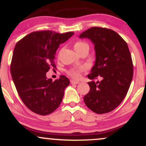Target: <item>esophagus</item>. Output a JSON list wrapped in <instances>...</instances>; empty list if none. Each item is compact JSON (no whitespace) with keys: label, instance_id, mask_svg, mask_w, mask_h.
Instances as JSON below:
<instances>
[{"label":"esophagus","instance_id":"34e87169","mask_svg":"<svg viewBox=\"0 0 146 146\" xmlns=\"http://www.w3.org/2000/svg\"><path fill=\"white\" fill-rule=\"evenodd\" d=\"M71 83L73 84H77L80 83V82L76 81V80H71Z\"/></svg>","mask_w":146,"mask_h":146}]
</instances>
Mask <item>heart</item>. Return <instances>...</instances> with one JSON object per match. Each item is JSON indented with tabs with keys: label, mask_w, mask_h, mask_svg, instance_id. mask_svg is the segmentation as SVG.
<instances>
[{
	"label": "heart",
	"mask_w": 146,
	"mask_h": 146,
	"mask_svg": "<svg viewBox=\"0 0 146 146\" xmlns=\"http://www.w3.org/2000/svg\"><path fill=\"white\" fill-rule=\"evenodd\" d=\"M74 48L77 53L83 51V50H88L89 49V44L84 41L79 40L77 41L75 43ZM84 71V67L83 66H80V67H75L71 68L67 71V74L74 79H78L80 77V74L82 71Z\"/></svg>",
	"instance_id": "heart-1"
}]
</instances>
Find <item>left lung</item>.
<instances>
[{
    "mask_svg": "<svg viewBox=\"0 0 146 146\" xmlns=\"http://www.w3.org/2000/svg\"><path fill=\"white\" fill-rule=\"evenodd\" d=\"M80 38H88L95 44L96 60L87 77L102 78L101 82H88L90 90L84 101L95 113H109L125 98L132 80L133 64L128 44L113 30L98 27L84 31Z\"/></svg>",
    "mask_w": 146,
    "mask_h": 146,
    "instance_id": "left-lung-1",
    "label": "left lung"
}]
</instances>
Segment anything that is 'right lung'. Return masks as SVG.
Here are the masks:
<instances>
[{"label": "right lung", "instance_id": "add662e5", "mask_svg": "<svg viewBox=\"0 0 146 146\" xmlns=\"http://www.w3.org/2000/svg\"><path fill=\"white\" fill-rule=\"evenodd\" d=\"M73 34L37 31L16 43L10 67L11 77L22 101L33 113L48 115L61 104L69 80L60 75L53 82L46 73L56 67L55 54L60 44Z\"/></svg>", "mask_w": 146, "mask_h": 146}]
</instances>
